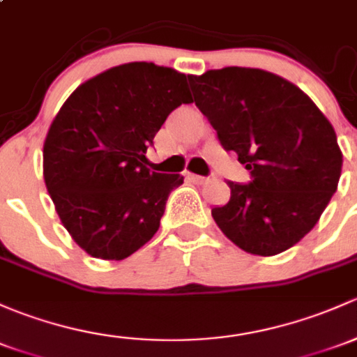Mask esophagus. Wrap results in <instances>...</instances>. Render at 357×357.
Wrapping results in <instances>:
<instances>
[{"instance_id":"esophagus-1","label":"esophagus","mask_w":357,"mask_h":357,"mask_svg":"<svg viewBox=\"0 0 357 357\" xmlns=\"http://www.w3.org/2000/svg\"><path fill=\"white\" fill-rule=\"evenodd\" d=\"M186 178H188L190 181L197 183V185H204V183L208 181V178H204V176H198V174H191V172L186 174Z\"/></svg>"}]
</instances>
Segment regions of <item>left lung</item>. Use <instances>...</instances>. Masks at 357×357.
I'll use <instances>...</instances> for the list:
<instances>
[{
  "mask_svg": "<svg viewBox=\"0 0 357 357\" xmlns=\"http://www.w3.org/2000/svg\"><path fill=\"white\" fill-rule=\"evenodd\" d=\"M195 104L250 171L227 181L231 198L212 208L220 231L246 253L272 257L301 241L335 193L342 152L317 104L286 78L227 66L188 75Z\"/></svg>",
  "mask_w": 357,
  "mask_h": 357,
  "instance_id": "left-lung-1",
  "label": "left lung"
}]
</instances>
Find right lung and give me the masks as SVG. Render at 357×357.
Returning <instances> with one entry per match:
<instances>
[{"label":"right lung","instance_id":"right-lung-1","mask_svg":"<svg viewBox=\"0 0 357 357\" xmlns=\"http://www.w3.org/2000/svg\"><path fill=\"white\" fill-rule=\"evenodd\" d=\"M193 102L186 75L137 61L84 82L52 119L44 181L73 241L90 257L123 260L152 239L181 174L144 162L166 118Z\"/></svg>","mask_w":357,"mask_h":357}]
</instances>
